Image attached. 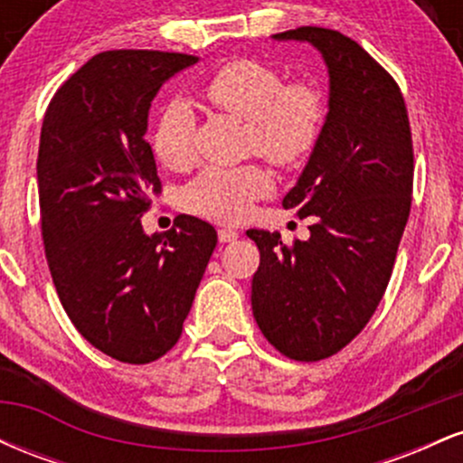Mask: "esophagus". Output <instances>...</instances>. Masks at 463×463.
I'll list each match as a JSON object with an SVG mask.
<instances>
[{"mask_svg": "<svg viewBox=\"0 0 463 463\" xmlns=\"http://www.w3.org/2000/svg\"><path fill=\"white\" fill-rule=\"evenodd\" d=\"M237 237H239V232L235 231V228H220V231H217V239H220V243H231V241H235Z\"/></svg>", "mask_w": 463, "mask_h": 463, "instance_id": "34e87169", "label": "esophagus"}]
</instances>
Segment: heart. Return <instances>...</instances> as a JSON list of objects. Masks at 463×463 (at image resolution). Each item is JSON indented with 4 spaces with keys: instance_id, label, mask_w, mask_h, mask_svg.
Wrapping results in <instances>:
<instances>
[{
    "instance_id": "b5f03b06",
    "label": "heart",
    "mask_w": 463,
    "mask_h": 463,
    "mask_svg": "<svg viewBox=\"0 0 463 463\" xmlns=\"http://www.w3.org/2000/svg\"><path fill=\"white\" fill-rule=\"evenodd\" d=\"M206 104L246 121L248 147L279 167L309 161L328 119V104L316 84L283 82L279 69L254 58H231L198 84ZM194 117L172 104L158 117L152 152L167 169L187 167L194 158ZM272 187L261 165L206 167L184 189L191 213L215 222H237L248 206Z\"/></svg>"
}]
</instances>
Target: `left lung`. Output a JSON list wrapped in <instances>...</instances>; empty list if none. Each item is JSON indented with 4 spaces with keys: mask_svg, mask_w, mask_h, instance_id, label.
<instances>
[{
    "mask_svg": "<svg viewBox=\"0 0 463 463\" xmlns=\"http://www.w3.org/2000/svg\"><path fill=\"white\" fill-rule=\"evenodd\" d=\"M274 39L309 41L331 76L326 128L285 209L311 237L283 243L248 231L261 252L252 313L272 346L322 361L348 346L383 298L411 211L413 141L396 80L342 32L302 25Z\"/></svg>",
    "mask_w": 463,
    "mask_h": 463,
    "instance_id": "obj_1",
    "label": "left lung"
}]
</instances>
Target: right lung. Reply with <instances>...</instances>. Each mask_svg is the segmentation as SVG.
Instances as JSON below:
<instances>
[{
    "mask_svg": "<svg viewBox=\"0 0 463 463\" xmlns=\"http://www.w3.org/2000/svg\"><path fill=\"white\" fill-rule=\"evenodd\" d=\"M198 56L95 54L54 93L39 143L41 235L58 298L78 333L124 364L161 359L183 333L215 228L178 215L146 235L161 178L146 141L154 95Z\"/></svg>",
    "mask_w": 463,
    "mask_h": 463,
    "instance_id": "1",
    "label": "right lung"
}]
</instances>
